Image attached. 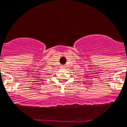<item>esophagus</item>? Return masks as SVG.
I'll use <instances>...</instances> for the list:
<instances>
[{
  "label": "esophagus",
  "instance_id": "34e87169",
  "mask_svg": "<svg viewBox=\"0 0 127 127\" xmlns=\"http://www.w3.org/2000/svg\"><path fill=\"white\" fill-rule=\"evenodd\" d=\"M61 68H62V69H64V68H66V66H65L64 65H62V66H61Z\"/></svg>",
  "mask_w": 127,
  "mask_h": 127
}]
</instances>
